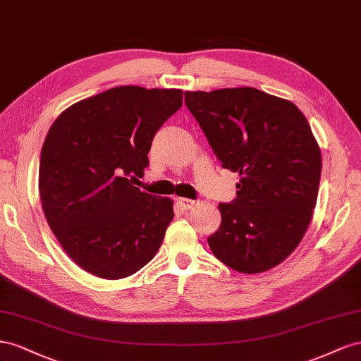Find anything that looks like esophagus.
<instances>
[{"mask_svg": "<svg viewBox=\"0 0 361 361\" xmlns=\"http://www.w3.org/2000/svg\"><path fill=\"white\" fill-rule=\"evenodd\" d=\"M177 202H178V205H180V207H181L183 210H189V209L192 207V205L195 204V202H193L192 200H189V198H178Z\"/></svg>", "mask_w": 361, "mask_h": 361, "instance_id": "1", "label": "esophagus"}]
</instances>
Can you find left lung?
Instances as JSON below:
<instances>
[{"label": "left lung", "instance_id": "8db88e82", "mask_svg": "<svg viewBox=\"0 0 361 361\" xmlns=\"http://www.w3.org/2000/svg\"><path fill=\"white\" fill-rule=\"evenodd\" d=\"M184 98L222 168L240 175L238 197L219 204L212 252L243 274L280 264L304 238L321 181V149L302 111L254 87Z\"/></svg>", "mask_w": 361, "mask_h": 361}]
</instances>
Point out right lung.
<instances>
[{"label":"right lung","mask_w":361,"mask_h":361,"mask_svg":"<svg viewBox=\"0 0 361 361\" xmlns=\"http://www.w3.org/2000/svg\"><path fill=\"white\" fill-rule=\"evenodd\" d=\"M183 106L180 89L113 87L75 102L51 126L39 193L61 248L81 269L121 280L159 251L172 201L135 186L151 142Z\"/></svg>","instance_id":"1"}]
</instances>
